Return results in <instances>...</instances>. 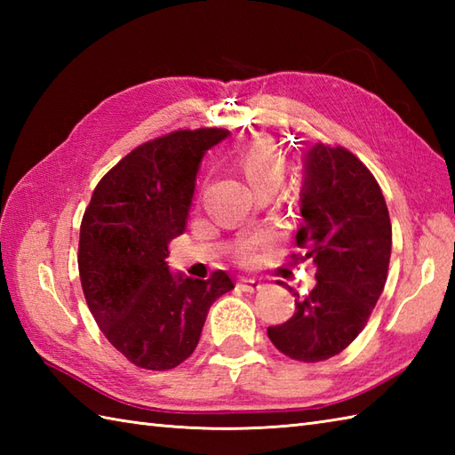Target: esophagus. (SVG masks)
I'll list each match as a JSON object with an SVG mask.
<instances>
[{
	"label": "esophagus",
	"mask_w": 455,
	"mask_h": 455,
	"mask_svg": "<svg viewBox=\"0 0 455 455\" xmlns=\"http://www.w3.org/2000/svg\"><path fill=\"white\" fill-rule=\"evenodd\" d=\"M238 287L246 293H256V291H259V289H264V283L258 282V279H254V277H240Z\"/></svg>",
	"instance_id": "1"
}]
</instances>
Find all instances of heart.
<instances>
[{"label": "heart", "instance_id": "obj_1", "mask_svg": "<svg viewBox=\"0 0 455 455\" xmlns=\"http://www.w3.org/2000/svg\"><path fill=\"white\" fill-rule=\"evenodd\" d=\"M236 168L243 172L246 181L258 193L264 189H277L279 183L283 181V160L272 147V142L266 139H258L244 144L235 156ZM266 235H248L243 236L235 244V256L240 262H254L258 256V248L266 244Z\"/></svg>", "mask_w": 455, "mask_h": 455}]
</instances>
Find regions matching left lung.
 I'll return each instance as SVG.
<instances>
[{"label":"left lung","instance_id":"8db88e82","mask_svg":"<svg viewBox=\"0 0 455 455\" xmlns=\"http://www.w3.org/2000/svg\"><path fill=\"white\" fill-rule=\"evenodd\" d=\"M301 215L295 243L303 252L291 259H313L316 285L305 297L293 293V316L267 336L291 360L315 363L363 331L387 282L393 230L373 173L347 148L323 142L305 156Z\"/></svg>","mask_w":455,"mask_h":455}]
</instances>
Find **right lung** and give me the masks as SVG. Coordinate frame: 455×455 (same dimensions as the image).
Wrapping results in <instances>:
<instances>
[{
  "label": "right lung",
  "instance_id": "obj_1",
  "mask_svg": "<svg viewBox=\"0 0 455 455\" xmlns=\"http://www.w3.org/2000/svg\"><path fill=\"white\" fill-rule=\"evenodd\" d=\"M227 129H180L131 150L93 189L80 227L85 303L105 338L144 370L196 350L211 305L235 289L227 272L173 277L168 244L188 225L199 162Z\"/></svg>",
  "mask_w": 455,
  "mask_h": 455
}]
</instances>
